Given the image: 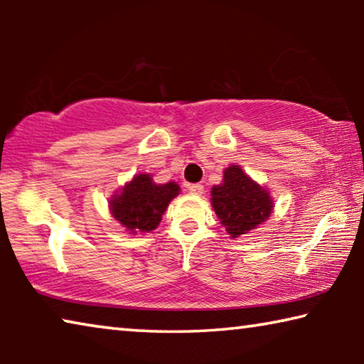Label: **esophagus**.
I'll list each match as a JSON object with an SVG mask.
<instances>
[{
    "instance_id": "obj_1",
    "label": "esophagus",
    "mask_w": 364,
    "mask_h": 364,
    "mask_svg": "<svg viewBox=\"0 0 364 364\" xmlns=\"http://www.w3.org/2000/svg\"><path fill=\"white\" fill-rule=\"evenodd\" d=\"M189 193L200 196L202 193H204V186H202V184H189Z\"/></svg>"
}]
</instances>
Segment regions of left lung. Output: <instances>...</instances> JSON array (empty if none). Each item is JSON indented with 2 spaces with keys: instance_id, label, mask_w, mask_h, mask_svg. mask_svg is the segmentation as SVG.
<instances>
[{
  "instance_id": "left-lung-1",
  "label": "left lung",
  "mask_w": 364,
  "mask_h": 364,
  "mask_svg": "<svg viewBox=\"0 0 364 364\" xmlns=\"http://www.w3.org/2000/svg\"><path fill=\"white\" fill-rule=\"evenodd\" d=\"M212 207L226 231L239 237L269 217L273 200L241 167L231 165L225 170L223 183L212 188Z\"/></svg>"
}]
</instances>
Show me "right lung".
I'll list each match as a JSON object with an SVG mask.
<instances>
[{
    "mask_svg": "<svg viewBox=\"0 0 364 364\" xmlns=\"http://www.w3.org/2000/svg\"><path fill=\"white\" fill-rule=\"evenodd\" d=\"M180 193L176 183L156 184L149 175H138L110 200L114 218L132 232L156 230L164 212Z\"/></svg>",
    "mask_w": 364,
    "mask_h": 364,
    "instance_id": "obj_1",
    "label": "right lung"
}]
</instances>
